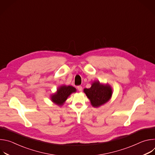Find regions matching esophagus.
I'll return each instance as SVG.
<instances>
[{
  "instance_id": "obj_1",
  "label": "esophagus",
  "mask_w": 155,
  "mask_h": 155,
  "mask_svg": "<svg viewBox=\"0 0 155 155\" xmlns=\"http://www.w3.org/2000/svg\"><path fill=\"white\" fill-rule=\"evenodd\" d=\"M77 89L79 91H82V90H83V87L81 86H77Z\"/></svg>"
}]
</instances>
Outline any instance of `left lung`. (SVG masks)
Instances as JSON below:
<instances>
[{
	"label": "left lung",
	"instance_id": "obj_1",
	"mask_svg": "<svg viewBox=\"0 0 155 155\" xmlns=\"http://www.w3.org/2000/svg\"><path fill=\"white\" fill-rule=\"evenodd\" d=\"M84 92L94 107H98L109 101L112 95V87L108 84H102L99 81L93 83L90 88H84Z\"/></svg>",
	"mask_w": 155,
	"mask_h": 155
}]
</instances>
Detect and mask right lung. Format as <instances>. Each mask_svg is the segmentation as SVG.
<instances>
[{
    "mask_svg": "<svg viewBox=\"0 0 155 155\" xmlns=\"http://www.w3.org/2000/svg\"><path fill=\"white\" fill-rule=\"evenodd\" d=\"M74 92H76V89L74 87L63 85L58 88L57 92L52 95L51 99L54 103L61 106L63 105L68 97Z\"/></svg>",
    "mask_w": 155,
    "mask_h": 155,
    "instance_id": "add662e5",
    "label": "right lung"
}]
</instances>
